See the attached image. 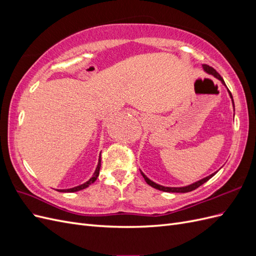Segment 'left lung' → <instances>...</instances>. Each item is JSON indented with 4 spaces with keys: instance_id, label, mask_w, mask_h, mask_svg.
Wrapping results in <instances>:
<instances>
[{
    "instance_id": "obj_1",
    "label": "left lung",
    "mask_w": 256,
    "mask_h": 256,
    "mask_svg": "<svg viewBox=\"0 0 256 256\" xmlns=\"http://www.w3.org/2000/svg\"><path fill=\"white\" fill-rule=\"evenodd\" d=\"M203 68H204V70L206 72H208V74H212V76H214L216 79H219L224 85H226V83H224V80L222 79V76L216 72V69H214L212 67H210V66H208V65H206V64H204L203 65ZM228 92H230V98H232V102H233V106H234V100H233V96H232V94H230V90L228 88ZM142 173V172H141ZM216 172H214V173H212V175H209V176H207V177H205V178H203V180H198V182H194V184H189V186H186V187H180V188H172V187H164V186H160V184H156V182H152L150 180H148V178H147L143 173H142V175H143V177H144V180H145V182L148 184L150 186H152V188H154V189H158V190H160V191H164V192H178V193H186V192H190V191H193V190H196V188H198L200 186H202L204 182H206L207 180H210V178L214 176V175H216Z\"/></svg>"
}]
</instances>
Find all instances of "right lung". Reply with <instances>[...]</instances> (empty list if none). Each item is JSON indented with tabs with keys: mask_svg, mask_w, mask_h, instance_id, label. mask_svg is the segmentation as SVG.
<instances>
[{
	"mask_svg": "<svg viewBox=\"0 0 256 256\" xmlns=\"http://www.w3.org/2000/svg\"><path fill=\"white\" fill-rule=\"evenodd\" d=\"M100 166H102V157H99L98 166H97V168H96V171H95L94 175H92V176L90 178V180H88L86 182H84V184H80V186H76V187H74V188L64 189V190H58V191H60V192H76V191H80V190H83V189H85V188H88L90 184H92V182H94L97 180V177L99 176Z\"/></svg>",
	"mask_w": 256,
	"mask_h": 256,
	"instance_id": "add662e5",
	"label": "right lung"
}]
</instances>
